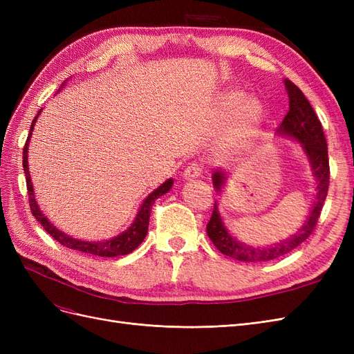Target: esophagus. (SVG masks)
I'll return each instance as SVG.
<instances>
[{
  "mask_svg": "<svg viewBox=\"0 0 354 354\" xmlns=\"http://www.w3.org/2000/svg\"><path fill=\"white\" fill-rule=\"evenodd\" d=\"M202 174V167H201V164L199 162H190L186 168H185V173H183V176H185V178H196V177H199Z\"/></svg>",
  "mask_w": 354,
  "mask_h": 354,
  "instance_id": "34e87169",
  "label": "esophagus"
}]
</instances>
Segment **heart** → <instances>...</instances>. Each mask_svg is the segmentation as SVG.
Wrapping results in <instances>:
<instances>
[{
  "label": "heart",
  "instance_id": "1",
  "mask_svg": "<svg viewBox=\"0 0 354 354\" xmlns=\"http://www.w3.org/2000/svg\"><path fill=\"white\" fill-rule=\"evenodd\" d=\"M220 113L230 118L227 127L218 137V151L223 155H233L248 147L259 131L264 109L257 99H246L242 91H229L221 97Z\"/></svg>",
  "mask_w": 354,
  "mask_h": 354
}]
</instances>
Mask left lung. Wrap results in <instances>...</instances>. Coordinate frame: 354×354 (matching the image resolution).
Listing matches in <instances>:
<instances>
[{"label": "left lung", "instance_id": "8db88e82", "mask_svg": "<svg viewBox=\"0 0 354 354\" xmlns=\"http://www.w3.org/2000/svg\"><path fill=\"white\" fill-rule=\"evenodd\" d=\"M285 85L288 90L289 97V111L286 112L283 121L279 125V133L294 137L301 143L306 153L310 158V162L313 167L315 177L317 178V194L315 205L310 211V216L306 220L304 226L294 234L292 238H288L286 241L276 243L272 246H266V248H254V246L243 245L232 238L227 233L226 227L223 226V221L220 214L217 212L216 205L211 214V218L207 224V233L216 248L227 257L245 261V263H259V261H270L276 260L279 257L291 252L295 250L298 245H301L310 234L313 233L317 218L320 217V211L324 208V203L328 195V186H329V158H328V145L324 134L322 124H320L316 112L313 111L312 104L308 103L303 91L299 90L297 85L285 80ZM212 183L217 190L221 189L224 183V174L223 171H216L212 174Z\"/></svg>", "mask_w": 354, "mask_h": 354}]
</instances>
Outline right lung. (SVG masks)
<instances>
[{
	"instance_id": "1",
	"label": "right lung",
	"mask_w": 354,
	"mask_h": 354,
	"mask_svg": "<svg viewBox=\"0 0 354 354\" xmlns=\"http://www.w3.org/2000/svg\"><path fill=\"white\" fill-rule=\"evenodd\" d=\"M41 112V111H39ZM38 112V115H39ZM37 115V116H38ZM32 121L30 124V130L26 138V143L24 146V169H25V176H26V189H28V198H29V207H30V212L39 223L41 226L44 227V230L50 234V236L55 238L59 243H62L66 248L75 250V251H81L85 254H91V255H97V257H116V255H127L130 254L131 251H134L138 245L143 242V239L146 238L147 233V227H149V218H151V211L155 201L165 195L167 192L173 186V178H168L162 186H159L156 190H153L151 195H149L145 202L142 203V208L138 211L137 217L134 220V223L131 224V227L125 230L124 233H121L120 236H116L111 241H104V242H85V241H80V239H73L69 238L68 234L59 232L53 224H50V221L44 217L37 205V201L34 196V189H32V181H30V176H29V168H28V142L30 138V133L34 130V124L37 121Z\"/></svg>"
}]
</instances>
